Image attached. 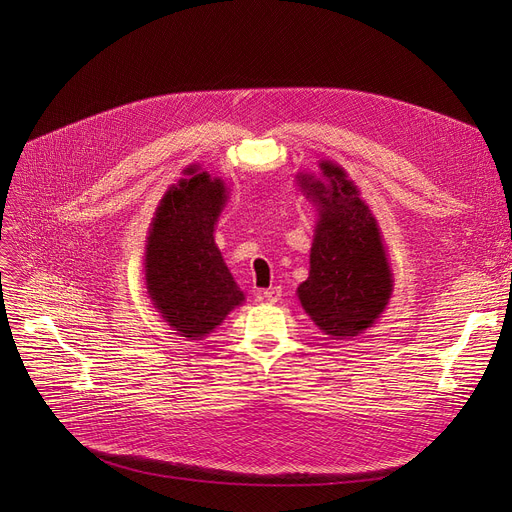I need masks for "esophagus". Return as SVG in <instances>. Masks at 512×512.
I'll list each match as a JSON object with an SVG mask.
<instances>
[{
  "label": "esophagus",
  "mask_w": 512,
  "mask_h": 512,
  "mask_svg": "<svg viewBox=\"0 0 512 512\" xmlns=\"http://www.w3.org/2000/svg\"><path fill=\"white\" fill-rule=\"evenodd\" d=\"M261 297L267 301V303H278L282 299V288L280 286H272L261 292Z\"/></svg>",
  "instance_id": "1"
}]
</instances>
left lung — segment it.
<instances>
[{
	"mask_svg": "<svg viewBox=\"0 0 512 512\" xmlns=\"http://www.w3.org/2000/svg\"><path fill=\"white\" fill-rule=\"evenodd\" d=\"M319 176L299 172V191L315 205L309 278L297 288L313 324L332 340L363 334L390 303L394 278L378 220L334 161Z\"/></svg>",
	"mask_w": 512,
	"mask_h": 512,
	"instance_id": "8db88e82",
	"label": "left lung"
}]
</instances>
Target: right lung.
<instances>
[{
  "label": "right lung",
  "instance_id": "obj_1",
  "mask_svg": "<svg viewBox=\"0 0 512 512\" xmlns=\"http://www.w3.org/2000/svg\"><path fill=\"white\" fill-rule=\"evenodd\" d=\"M161 197L145 245V286L161 319L184 338L201 340L245 303L215 245V224L228 203L220 176L193 164Z\"/></svg>",
  "mask_w": 512,
  "mask_h": 512
}]
</instances>
